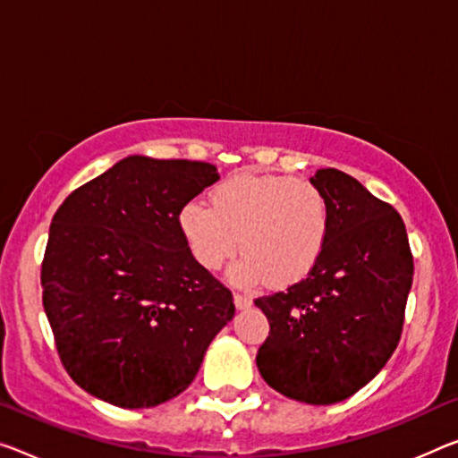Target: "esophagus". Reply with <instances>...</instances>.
Returning a JSON list of instances; mask_svg holds the SVG:
<instances>
[{
	"instance_id": "obj_1",
	"label": "esophagus",
	"mask_w": 458,
	"mask_h": 458,
	"mask_svg": "<svg viewBox=\"0 0 458 458\" xmlns=\"http://www.w3.org/2000/svg\"><path fill=\"white\" fill-rule=\"evenodd\" d=\"M233 305H235L237 311H243V309H250L251 307V299L245 297V294H235Z\"/></svg>"
}]
</instances>
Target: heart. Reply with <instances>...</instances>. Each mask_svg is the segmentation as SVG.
Returning a JSON list of instances; mask_svg holds the SVG:
<instances>
[{"instance_id":"b5f03b06","label":"heart","mask_w":458,"mask_h":458,"mask_svg":"<svg viewBox=\"0 0 458 458\" xmlns=\"http://www.w3.org/2000/svg\"><path fill=\"white\" fill-rule=\"evenodd\" d=\"M178 227L205 270H219L239 248L245 256L231 268V283L268 280L280 288L307 278L318 266L329 235V207L307 182L237 174L213 188L210 207L186 202Z\"/></svg>"}]
</instances>
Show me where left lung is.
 <instances>
[{"label": "left lung", "instance_id": "8db88e82", "mask_svg": "<svg viewBox=\"0 0 458 458\" xmlns=\"http://www.w3.org/2000/svg\"><path fill=\"white\" fill-rule=\"evenodd\" d=\"M311 184L329 207L326 250L305 280L256 299L270 323L256 364L284 397L332 405L372 381L395 352L413 258L397 210L356 178L326 167Z\"/></svg>", "mask_w": 458, "mask_h": 458}]
</instances>
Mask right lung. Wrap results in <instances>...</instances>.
Segmentation results:
<instances>
[{
  "instance_id": "right-lung-1",
  "label": "right lung",
  "mask_w": 458,
  "mask_h": 458,
  "mask_svg": "<svg viewBox=\"0 0 458 458\" xmlns=\"http://www.w3.org/2000/svg\"><path fill=\"white\" fill-rule=\"evenodd\" d=\"M219 178L205 161L129 156L55 213L42 305L63 367L89 395L126 410L174 399L233 319L231 293L178 227L180 208Z\"/></svg>"
}]
</instances>
